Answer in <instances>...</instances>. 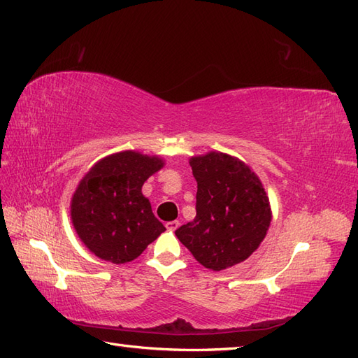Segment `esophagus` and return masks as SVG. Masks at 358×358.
Segmentation results:
<instances>
[{
	"mask_svg": "<svg viewBox=\"0 0 358 358\" xmlns=\"http://www.w3.org/2000/svg\"><path fill=\"white\" fill-rule=\"evenodd\" d=\"M178 226H180L178 221H169V222H166V229L171 230V231H176V230L178 229Z\"/></svg>",
	"mask_w": 358,
	"mask_h": 358,
	"instance_id": "34e87169",
	"label": "esophagus"
}]
</instances>
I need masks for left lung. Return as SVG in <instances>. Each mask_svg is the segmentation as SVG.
I'll use <instances>...</instances> for the list:
<instances>
[{
  "instance_id": "obj_1",
  "label": "left lung",
  "mask_w": 358,
  "mask_h": 358,
  "mask_svg": "<svg viewBox=\"0 0 358 358\" xmlns=\"http://www.w3.org/2000/svg\"><path fill=\"white\" fill-rule=\"evenodd\" d=\"M196 180V217L176 230L206 268L221 271L245 261L261 245L271 207L259 177L229 154L210 151L189 160Z\"/></svg>"
}]
</instances>
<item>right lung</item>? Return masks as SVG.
Masks as SVG:
<instances>
[{
	"label": "right lung",
	"mask_w": 358,
	"mask_h": 358,
	"mask_svg": "<svg viewBox=\"0 0 358 358\" xmlns=\"http://www.w3.org/2000/svg\"><path fill=\"white\" fill-rule=\"evenodd\" d=\"M157 155L122 151L91 168L74 190L73 227L91 253L113 264H127L166 230L141 194L143 182L160 171Z\"/></svg>",
	"instance_id": "1"
}]
</instances>
